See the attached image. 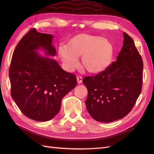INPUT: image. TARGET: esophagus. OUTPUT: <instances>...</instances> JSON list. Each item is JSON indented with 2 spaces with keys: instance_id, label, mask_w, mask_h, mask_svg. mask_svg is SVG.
<instances>
[{
  "instance_id": "obj_1",
  "label": "esophagus",
  "mask_w": 154,
  "mask_h": 154,
  "mask_svg": "<svg viewBox=\"0 0 154 154\" xmlns=\"http://www.w3.org/2000/svg\"><path fill=\"white\" fill-rule=\"evenodd\" d=\"M77 83H82V81H83L82 77L77 76Z\"/></svg>"
}]
</instances>
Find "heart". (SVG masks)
Here are the masks:
<instances>
[{"label": "heart", "mask_w": 154, "mask_h": 154, "mask_svg": "<svg viewBox=\"0 0 154 154\" xmlns=\"http://www.w3.org/2000/svg\"><path fill=\"white\" fill-rule=\"evenodd\" d=\"M113 45L99 35L80 34L75 35L68 44H61L58 54L67 70L73 71L79 65L81 56L83 67L91 73H99L109 66L113 55Z\"/></svg>", "instance_id": "b5f03b06"}]
</instances>
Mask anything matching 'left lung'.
I'll use <instances>...</instances> for the list:
<instances>
[{
	"label": "left lung",
	"instance_id": "1",
	"mask_svg": "<svg viewBox=\"0 0 154 154\" xmlns=\"http://www.w3.org/2000/svg\"><path fill=\"white\" fill-rule=\"evenodd\" d=\"M122 50L105 70L87 76V111L98 122H111L126 116L142 91L143 61L132 38L124 32Z\"/></svg>",
	"mask_w": 154,
	"mask_h": 154
}]
</instances>
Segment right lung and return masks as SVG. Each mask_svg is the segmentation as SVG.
<instances>
[{"label": "right lung", "mask_w": 154, "mask_h": 154, "mask_svg": "<svg viewBox=\"0 0 154 154\" xmlns=\"http://www.w3.org/2000/svg\"><path fill=\"white\" fill-rule=\"evenodd\" d=\"M52 38L51 34L30 29L16 45L9 68L12 99L26 116L40 122L56 115L62 99L77 85L75 75L36 53L43 48L47 55H55Z\"/></svg>", "instance_id": "1"}]
</instances>
